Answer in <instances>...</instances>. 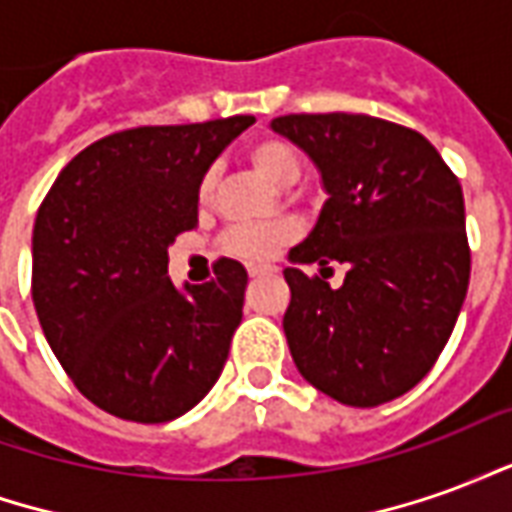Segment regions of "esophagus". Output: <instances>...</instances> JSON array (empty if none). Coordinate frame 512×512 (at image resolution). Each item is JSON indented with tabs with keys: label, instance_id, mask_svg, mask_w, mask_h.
Returning a JSON list of instances; mask_svg holds the SVG:
<instances>
[{
	"label": "esophagus",
	"instance_id": "34e87169",
	"mask_svg": "<svg viewBox=\"0 0 512 512\" xmlns=\"http://www.w3.org/2000/svg\"><path fill=\"white\" fill-rule=\"evenodd\" d=\"M271 274H274V271H271V268H252V271H249V277H252V279L271 277Z\"/></svg>",
	"mask_w": 512,
	"mask_h": 512
}]
</instances>
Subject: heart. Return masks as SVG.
<instances>
[{
  "label": "heart",
  "instance_id": "b5f03b06",
  "mask_svg": "<svg viewBox=\"0 0 512 512\" xmlns=\"http://www.w3.org/2000/svg\"><path fill=\"white\" fill-rule=\"evenodd\" d=\"M246 158L255 169L257 175L268 180L271 186H293L301 175V161L296 156V150L277 136H266V139H257L246 150ZM213 189H216V172L208 169L200 178L197 186V197L200 202L211 200ZM293 238V230L288 224L282 222H266V224H241L227 230L222 238V249L235 260H244L252 266L268 263L271 257L277 255L282 246L288 244Z\"/></svg>",
  "mask_w": 512,
  "mask_h": 512
}]
</instances>
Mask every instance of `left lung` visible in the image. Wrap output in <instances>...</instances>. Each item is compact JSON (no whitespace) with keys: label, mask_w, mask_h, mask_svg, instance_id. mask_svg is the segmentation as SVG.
Returning <instances> with one entry per match:
<instances>
[{"label":"left lung","mask_w":512,"mask_h":512,"mask_svg":"<svg viewBox=\"0 0 512 512\" xmlns=\"http://www.w3.org/2000/svg\"><path fill=\"white\" fill-rule=\"evenodd\" d=\"M271 128L318 167L329 200L290 249L285 337L299 373L345 406L406 395L450 340L469 288L463 191L428 139L370 115H285ZM349 266L337 291L295 266Z\"/></svg>","instance_id":"obj_1"}]
</instances>
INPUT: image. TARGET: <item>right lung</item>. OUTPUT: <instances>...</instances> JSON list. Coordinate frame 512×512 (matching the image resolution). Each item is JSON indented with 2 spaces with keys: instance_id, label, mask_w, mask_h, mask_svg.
Listing matches in <instances>:
<instances>
[{
  "instance_id": "right-lung-1",
  "label": "right lung",
  "mask_w": 512,
  "mask_h": 512,
  "mask_svg": "<svg viewBox=\"0 0 512 512\" xmlns=\"http://www.w3.org/2000/svg\"><path fill=\"white\" fill-rule=\"evenodd\" d=\"M255 117L142 126L84 147L40 202L32 301L65 373L90 403L169 422L211 392L244 315L246 268L222 257L178 290L167 246L197 227V186Z\"/></svg>"
}]
</instances>
